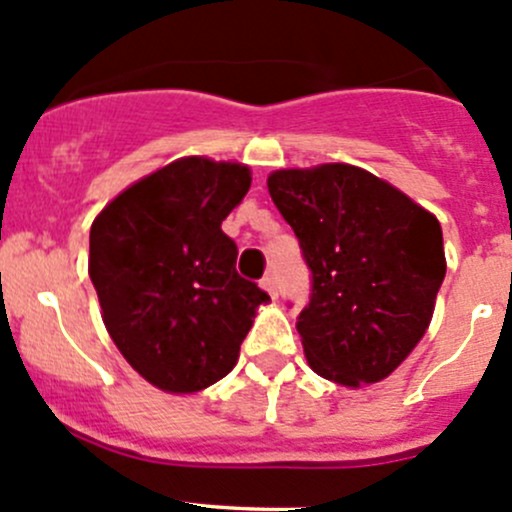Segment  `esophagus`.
I'll return each instance as SVG.
<instances>
[{
  "instance_id": "obj_1",
  "label": "esophagus",
  "mask_w": 512,
  "mask_h": 512,
  "mask_svg": "<svg viewBox=\"0 0 512 512\" xmlns=\"http://www.w3.org/2000/svg\"><path fill=\"white\" fill-rule=\"evenodd\" d=\"M262 289H267V292H270V297H277V292H279L277 277H274V274H265V277H262Z\"/></svg>"
}]
</instances>
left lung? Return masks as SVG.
<instances>
[{"label":"left lung","mask_w":512,"mask_h":512,"mask_svg":"<svg viewBox=\"0 0 512 512\" xmlns=\"http://www.w3.org/2000/svg\"><path fill=\"white\" fill-rule=\"evenodd\" d=\"M267 188L311 272L297 319L309 365L348 387L387 378L432 321L446 274L439 220L348 164L274 171Z\"/></svg>","instance_id":"left-lung-1"}]
</instances>
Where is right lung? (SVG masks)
I'll list each match as a JSON object with an SVG mask.
<instances>
[{
  "label": "right lung",
  "mask_w": 512,
  "mask_h": 512,
  "mask_svg": "<svg viewBox=\"0 0 512 512\" xmlns=\"http://www.w3.org/2000/svg\"><path fill=\"white\" fill-rule=\"evenodd\" d=\"M250 169L186 157L102 208L90 228V279L127 363L166 392H198L233 370L255 309L270 294L235 270L220 223Z\"/></svg>",
  "instance_id": "add662e5"
}]
</instances>
